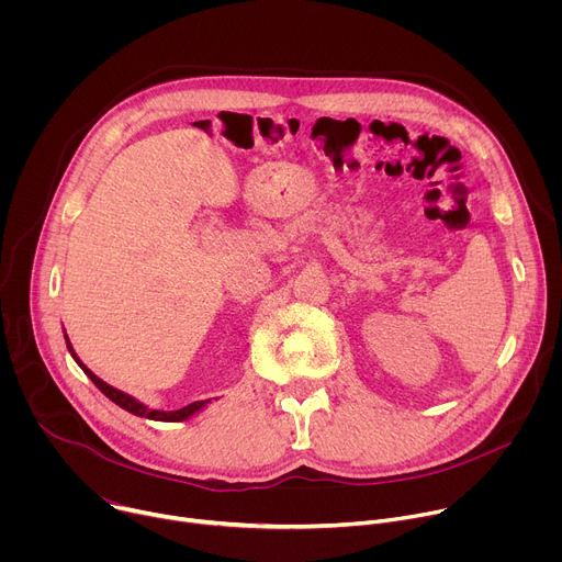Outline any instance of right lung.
<instances>
[{
	"label": "right lung",
	"mask_w": 562,
	"mask_h": 562,
	"mask_svg": "<svg viewBox=\"0 0 562 562\" xmlns=\"http://www.w3.org/2000/svg\"><path fill=\"white\" fill-rule=\"evenodd\" d=\"M64 340H66V347H68L72 360H75L79 367H82V371L93 380V384H95L109 400H113V403H115L117 407H122L124 412H128V414H133V416L148 418V420H157V423H182V420H189L193 414L202 412V409L211 403V400H198V403H191V405H187V407H182V409H176V412L150 409V407H146L144 403H139V400H135L133 395H128V393H124V391H120V389L106 384L102 378H98L82 360L77 358V353H75V349H72V345H70V340H68L66 334H64Z\"/></svg>",
	"instance_id": "add662e5"
}]
</instances>
